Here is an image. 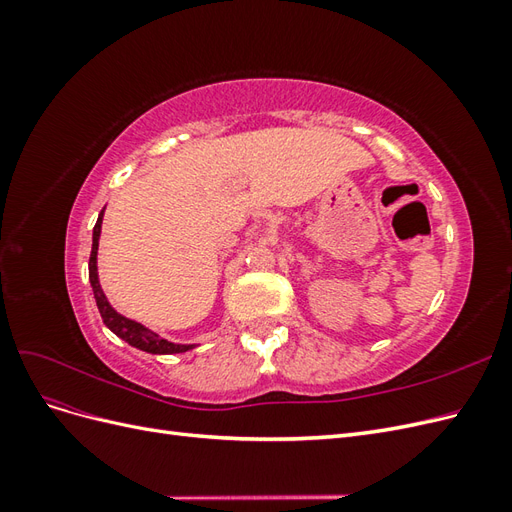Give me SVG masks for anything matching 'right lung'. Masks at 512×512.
I'll return each instance as SVG.
<instances>
[{
	"mask_svg": "<svg viewBox=\"0 0 512 512\" xmlns=\"http://www.w3.org/2000/svg\"><path fill=\"white\" fill-rule=\"evenodd\" d=\"M102 215H104V209L98 215V222L94 226V243H91V254H89V282H91V288H94L96 305L100 309V316H102L106 327L111 329L117 337H121L123 342H128L130 346L143 350V352H149V354H177V352L192 350L194 346H183V344L168 342V339L160 337L158 333L145 329L143 324H138V322H134V320H130L126 316L117 314L115 309L111 307V303L106 301L104 292L100 288V282H98V265H96V260H98V239H100V230H102Z\"/></svg>",
	"mask_w": 512,
	"mask_h": 512,
	"instance_id": "add662e5",
	"label": "right lung"
}]
</instances>
